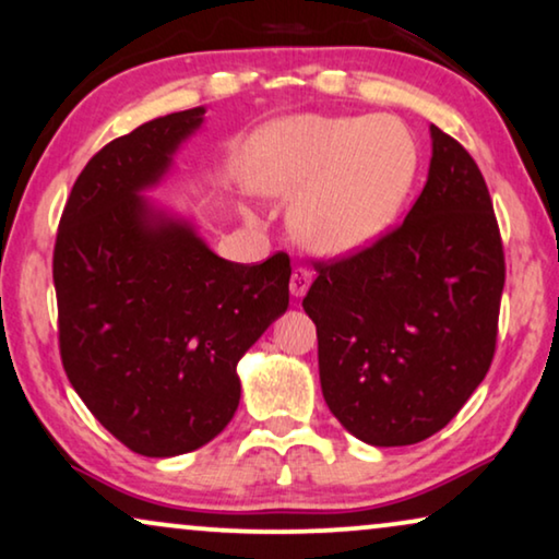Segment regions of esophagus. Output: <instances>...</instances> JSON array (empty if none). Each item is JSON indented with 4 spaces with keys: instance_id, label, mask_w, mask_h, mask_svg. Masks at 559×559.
I'll return each mask as SVG.
<instances>
[{
    "instance_id": "esophagus-1",
    "label": "esophagus",
    "mask_w": 559,
    "mask_h": 559,
    "mask_svg": "<svg viewBox=\"0 0 559 559\" xmlns=\"http://www.w3.org/2000/svg\"><path fill=\"white\" fill-rule=\"evenodd\" d=\"M311 281H314V275H311V271H307V267H296V271L292 273V296H296V299H301V296L309 292Z\"/></svg>"
}]
</instances>
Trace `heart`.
<instances>
[{
	"label": "heart",
	"mask_w": 559,
	"mask_h": 559,
	"mask_svg": "<svg viewBox=\"0 0 559 559\" xmlns=\"http://www.w3.org/2000/svg\"><path fill=\"white\" fill-rule=\"evenodd\" d=\"M258 191L294 199L288 225L314 255L349 258L389 233L412 191L419 151L389 115H296L252 138Z\"/></svg>",
	"instance_id": "obj_1"
}]
</instances>
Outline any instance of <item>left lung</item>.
Masks as SVG:
<instances>
[{"instance_id":"left-lung-1","label":"left lung","mask_w":559,"mask_h":559,"mask_svg":"<svg viewBox=\"0 0 559 559\" xmlns=\"http://www.w3.org/2000/svg\"><path fill=\"white\" fill-rule=\"evenodd\" d=\"M427 183L404 225L319 265L317 324L330 412L373 448L440 431L486 378L506 278L488 186L471 153L429 124Z\"/></svg>"}]
</instances>
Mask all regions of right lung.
<instances>
[{
	"mask_svg": "<svg viewBox=\"0 0 559 559\" xmlns=\"http://www.w3.org/2000/svg\"><path fill=\"white\" fill-rule=\"evenodd\" d=\"M206 107L155 117L104 145L73 183L53 252L66 376L132 452L204 448L240 404L237 362L288 309L292 263L219 258L193 219L145 197Z\"/></svg>",
	"mask_w": 559,
	"mask_h": 559,
	"instance_id": "add662e5",
	"label": "right lung"
}]
</instances>
